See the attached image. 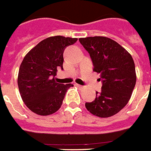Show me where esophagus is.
Returning <instances> with one entry per match:
<instances>
[{"label":"esophagus","mask_w":151,"mask_h":151,"mask_svg":"<svg viewBox=\"0 0 151 151\" xmlns=\"http://www.w3.org/2000/svg\"><path fill=\"white\" fill-rule=\"evenodd\" d=\"M76 86L77 87H79V88H80V89H83V87H84V86H81V85H79V84H77V83H76Z\"/></svg>","instance_id":"1"}]
</instances>
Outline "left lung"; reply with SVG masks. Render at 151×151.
Returning a JSON list of instances; mask_svg holds the SVG:
<instances>
[{
  "label": "left lung",
  "mask_w": 151,
  "mask_h": 151,
  "mask_svg": "<svg viewBox=\"0 0 151 151\" xmlns=\"http://www.w3.org/2000/svg\"><path fill=\"white\" fill-rule=\"evenodd\" d=\"M90 54L93 71L101 74L102 87L96 98L86 103V109L100 118L114 115L129 101L137 82L134 61L125 48L104 37L79 38Z\"/></svg>",
  "instance_id": "left-lung-1"
}]
</instances>
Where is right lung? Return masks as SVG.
Here are the masks:
<instances>
[{"mask_svg": "<svg viewBox=\"0 0 151 151\" xmlns=\"http://www.w3.org/2000/svg\"><path fill=\"white\" fill-rule=\"evenodd\" d=\"M77 38L62 36L48 37L40 42L23 58L19 71L18 86L27 108L39 115L54 114L61 108L72 84L55 81L58 68L63 69V53Z\"/></svg>", "mask_w": 151, "mask_h": 151, "instance_id": "1", "label": "right lung"}]
</instances>
